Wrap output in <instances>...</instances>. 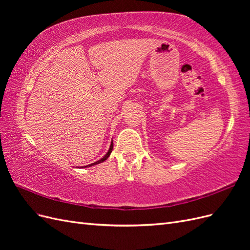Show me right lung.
<instances>
[{"instance_id":"obj_1","label":"right lung","mask_w":250,"mask_h":250,"mask_svg":"<svg viewBox=\"0 0 250 250\" xmlns=\"http://www.w3.org/2000/svg\"><path fill=\"white\" fill-rule=\"evenodd\" d=\"M112 148H113V143L111 142V144H110V147H109V150L107 151V153L105 154L101 160H99V161H97V162H95V163H93V164H89V165H87V166H85L84 168H87V167H92V166H95V165H98V164H100V163H103L104 161H106L107 158L109 157V155H110V153H111V151H112Z\"/></svg>"}]
</instances>
